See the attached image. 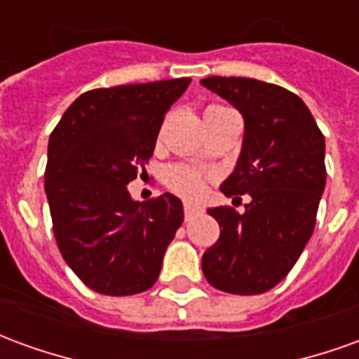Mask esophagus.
Masks as SVG:
<instances>
[{
	"label": "esophagus",
	"instance_id": "34e87169",
	"mask_svg": "<svg viewBox=\"0 0 359 359\" xmlns=\"http://www.w3.org/2000/svg\"><path fill=\"white\" fill-rule=\"evenodd\" d=\"M202 208L200 205H196V203L192 202H184V217L190 219V217H194L196 213H202Z\"/></svg>",
	"mask_w": 359,
	"mask_h": 359
}]
</instances>
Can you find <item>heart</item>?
<instances>
[{
	"instance_id": "b5f03b06",
	"label": "heart",
	"mask_w": 359,
	"mask_h": 359,
	"mask_svg": "<svg viewBox=\"0 0 359 359\" xmlns=\"http://www.w3.org/2000/svg\"><path fill=\"white\" fill-rule=\"evenodd\" d=\"M167 184L184 196H198L203 190L202 175L190 167H182V165H175L171 167L167 175H165Z\"/></svg>"
}]
</instances>
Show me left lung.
Returning a JSON list of instances; mask_svg holds the SVG:
<instances>
[{
	"label": "left lung",
	"mask_w": 359,
	"mask_h": 359,
	"mask_svg": "<svg viewBox=\"0 0 359 359\" xmlns=\"http://www.w3.org/2000/svg\"><path fill=\"white\" fill-rule=\"evenodd\" d=\"M244 118V138L234 171L221 192L250 194L246 211L208 210L221 226L205 250L202 271L223 292L262 294L288 275L316 226L325 190V138L308 105L277 84L208 76L200 81Z\"/></svg>",
	"instance_id": "left-lung-1"
}]
</instances>
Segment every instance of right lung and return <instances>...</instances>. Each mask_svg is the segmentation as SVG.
Masks as SVG:
<instances>
[{
  "label": "right lung",
  "instance_id": "1",
  "mask_svg": "<svg viewBox=\"0 0 359 359\" xmlns=\"http://www.w3.org/2000/svg\"><path fill=\"white\" fill-rule=\"evenodd\" d=\"M190 79L90 90L63 113L48 144L46 196L67 265L105 296L148 290L184 221L165 192L136 202L126 184L154 149L163 117Z\"/></svg>",
  "mask_w": 359,
  "mask_h": 359
}]
</instances>
